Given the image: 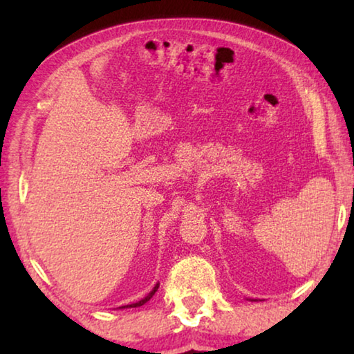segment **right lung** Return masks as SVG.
I'll return each mask as SVG.
<instances>
[{"mask_svg": "<svg viewBox=\"0 0 354 354\" xmlns=\"http://www.w3.org/2000/svg\"><path fill=\"white\" fill-rule=\"evenodd\" d=\"M158 289H159V284H156V286L153 287V290L149 292L145 298L140 299V301H137V303H133V304H127V306H122V309H123V308H139V306H142V304H145L147 301H149V299H151V297L154 295L156 290H158Z\"/></svg>", "mask_w": 354, "mask_h": 354, "instance_id": "right-lung-1", "label": "right lung"}]
</instances>
